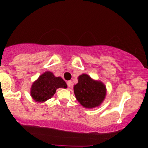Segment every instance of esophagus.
Here are the masks:
<instances>
[{"mask_svg":"<svg viewBox=\"0 0 148 148\" xmlns=\"http://www.w3.org/2000/svg\"><path fill=\"white\" fill-rule=\"evenodd\" d=\"M67 84V86H68V87L71 88V86H72V82H71V81H68L66 82Z\"/></svg>","mask_w":148,"mask_h":148,"instance_id":"esophagus-1","label":"esophagus"}]
</instances>
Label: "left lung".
Returning <instances> with one entry per match:
<instances>
[{
	"mask_svg": "<svg viewBox=\"0 0 148 148\" xmlns=\"http://www.w3.org/2000/svg\"><path fill=\"white\" fill-rule=\"evenodd\" d=\"M77 101L85 108H95L102 104L106 97V86L100 81L94 80L86 74L78 77V83L74 86Z\"/></svg>",
	"mask_w": 148,
	"mask_h": 148,
	"instance_id": "1",
	"label": "left lung"
}]
</instances>
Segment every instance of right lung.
<instances>
[{
    "label": "right lung",
    "mask_w": 148,
    "mask_h": 148,
    "mask_svg": "<svg viewBox=\"0 0 148 148\" xmlns=\"http://www.w3.org/2000/svg\"><path fill=\"white\" fill-rule=\"evenodd\" d=\"M66 87L63 79L56 77L51 71H46L33 83L30 93L36 102H43L51 99L57 89Z\"/></svg>",
    "instance_id": "right-lung-1"
}]
</instances>
